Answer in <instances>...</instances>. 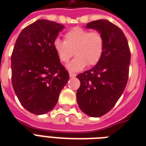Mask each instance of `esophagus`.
I'll return each instance as SVG.
<instances>
[{"instance_id":"esophagus-1","label":"esophagus","mask_w":146,"mask_h":146,"mask_svg":"<svg viewBox=\"0 0 146 146\" xmlns=\"http://www.w3.org/2000/svg\"><path fill=\"white\" fill-rule=\"evenodd\" d=\"M76 76V73H71V72H70V77H75V76Z\"/></svg>"}]
</instances>
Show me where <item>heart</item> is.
I'll use <instances>...</instances> for the list:
<instances>
[{
	"label": "heart",
	"mask_w": 146,
	"mask_h": 146,
	"mask_svg": "<svg viewBox=\"0 0 146 146\" xmlns=\"http://www.w3.org/2000/svg\"><path fill=\"white\" fill-rule=\"evenodd\" d=\"M65 41L56 38L53 48L60 62L66 63L73 55L76 57L66 66L71 72L81 71L87 66H92L98 63L104 51L105 40L101 33L75 27L68 31Z\"/></svg>",
	"instance_id": "b5f03b06"
}]
</instances>
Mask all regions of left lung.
Returning a JSON list of instances; mask_svg holds the SVG:
<instances>
[{"label": "left lung", "mask_w": 146, "mask_h": 146, "mask_svg": "<svg viewBox=\"0 0 146 146\" xmlns=\"http://www.w3.org/2000/svg\"><path fill=\"white\" fill-rule=\"evenodd\" d=\"M86 28L102 33L104 51L96 66L76 76L80 81L76 101L88 116L99 117L113 109L125 89L131 53L124 33L110 21H93Z\"/></svg>", "instance_id": "obj_1"}]
</instances>
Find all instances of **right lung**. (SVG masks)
Here are the masks:
<instances>
[{
  "label": "right lung",
  "instance_id": "right-lung-1",
  "mask_svg": "<svg viewBox=\"0 0 146 146\" xmlns=\"http://www.w3.org/2000/svg\"><path fill=\"white\" fill-rule=\"evenodd\" d=\"M65 27L39 19L24 28L11 54V83L21 105L42 115L54 109L62 89L70 79L53 48Z\"/></svg>",
  "mask_w": 146,
  "mask_h": 146
}]
</instances>
